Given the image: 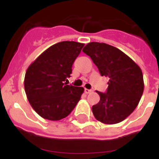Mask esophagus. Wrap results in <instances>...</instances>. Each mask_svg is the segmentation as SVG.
<instances>
[{
	"label": "esophagus",
	"mask_w": 159,
	"mask_h": 159,
	"mask_svg": "<svg viewBox=\"0 0 159 159\" xmlns=\"http://www.w3.org/2000/svg\"><path fill=\"white\" fill-rule=\"evenodd\" d=\"M84 92L86 94H89V93H92V90H89V89H87V88H85Z\"/></svg>",
	"instance_id": "obj_1"
}]
</instances>
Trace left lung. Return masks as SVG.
Instances as JSON below:
<instances>
[{
  "label": "left lung",
  "mask_w": 159,
  "mask_h": 159,
  "mask_svg": "<svg viewBox=\"0 0 159 159\" xmlns=\"http://www.w3.org/2000/svg\"><path fill=\"white\" fill-rule=\"evenodd\" d=\"M82 51L90 56L101 75L110 78L106 93L97 91L100 102L92 106L95 118L106 125L123 121L134 111L143 95L142 70L128 55L105 43H87Z\"/></svg>",
  "instance_id": "8db88e82"
}]
</instances>
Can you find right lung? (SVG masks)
<instances>
[{
	"label": "right lung",
	"instance_id": "right-lung-1",
	"mask_svg": "<svg viewBox=\"0 0 159 159\" xmlns=\"http://www.w3.org/2000/svg\"><path fill=\"white\" fill-rule=\"evenodd\" d=\"M84 43L62 41L41 53L25 76V91L32 108L39 116L49 120L67 117L79 102L83 87L67 85L75 59Z\"/></svg>",
	"mask_w": 159,
	"mask_h": 159
}]
</instances>
